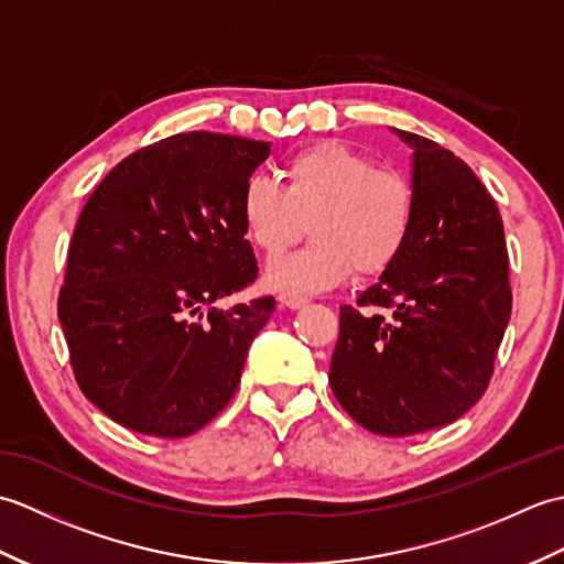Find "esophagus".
<instances>
[{
	"label": "esophagus",
	"instance_id": "esophagus-1",
	"mask_svg": "<svg viewBox=\"0 0 564 564\" xmlns=\"http://www.w3.org/2000/svg\"><path fill=\"white\" fill-rule=\"evenodd\" d=\"M279 303H281L283 307L297 310V307H303V305L307 303V297H305V295H297V293H281V295H279Z\"/></svg>",
	"mask_w": 564,
	"mask_h": 564
}]
</instances>
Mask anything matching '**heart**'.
Returning a JSON list of instances; mask_svg holds the SVG:
<instances>
[{
  "label": "heart",
  "mask_w": 564,
  "mask_h": 564,
  "mask_svg": "<svg viewBox=\"0 0 564 564\" xmlns=\"http://www.w3.org/2000/svg\"><path fill=\"white\" fill-rule=\"evenodd\" d=\"M414 186L404 174L376 166L366 152L322 140L285 160L281 184L251 176L242 194V223L269 259L307 230L313 239L273 261L267 281L281 291H325L354 273L388 271L412 235Z\"/></svg>",
  "instance_id": "b5f03b06"
}]
</instances>
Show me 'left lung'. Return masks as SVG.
<instances>
[{"label":"left lung","instance_id":"1","mask_svg":"<svg viewBox=\"0 0 564 564\" xmlns=\"http://www.w3.org/2000/svg\"><path fill=\"white\" fill-rule=\"evenodd\" d=\"M414 150L416 215L380 281L339 307L329 386L354 422L380 436L446 426L482 398L511 317L499 208L475 172L438 142ZM378 306L391 317L373 314Z\"/></svg>","mask_w":564,"mask_h":564}]
</instances>
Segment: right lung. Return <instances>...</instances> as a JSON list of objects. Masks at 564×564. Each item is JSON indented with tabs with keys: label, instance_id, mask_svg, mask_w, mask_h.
Masks as SVG:
<instances>
[{
	"label": "right lung",
	"instance_id": "1",
	"mask_svg": "<svg viewBox=\"0 0 564 564\" xmlns=\"http://www.w3.org/2000/svg\"><path fill=\"white\" fill-rule=\"evenodd\" d=\"M269 148L178 133L128 154L84 203L57 317L84 398L121 426L184 438L237 392L275 301L213 303L257 279L242 194Z\"/></svg>",
	"mask_w": 564,
	"mask_h": 564
}]
</instances>
